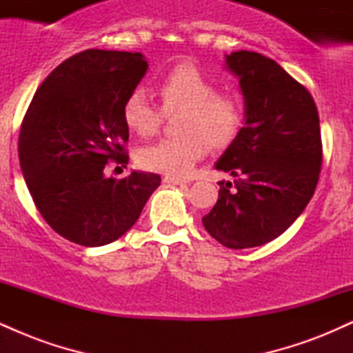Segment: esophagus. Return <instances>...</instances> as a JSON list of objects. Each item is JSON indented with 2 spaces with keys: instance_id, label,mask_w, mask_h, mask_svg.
I'll return each mask as SVG.
<instances>
[{
  "instance_id": "esophagus-1",
  "label": "esophagus",
  "mask_w": 353,
  "mask_h": 353,
  "mask_svg": "<svg viewBox=\"0 0 353 353\" xmlns=\"http://www.w3.org/2000/svg\"><path fill=\"white\" fill-rule=\"evenodd\" d=\"M164 182H168V184H174V185H182V184H188L189 181L182 179V177H176V176H165L164 177Z\"/></svg>"
}]
</instances>
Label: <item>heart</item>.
<instances>
[{"instance_id": "1", "label": "heart", "mask_w": 353, "mask_h": 353, "mask_svg": "<svg viewBox=\"0 0 353 353\" xmlns=\"http://www.w3.org/2000/svg\"><path fill=\"white\" fill-rule=\"evenodd\" d=\"M163 111H179L174 131L139 149L137 161L149 171L185 176L194 164L212 148H228L244 129L245 103L236 92L219 91L217 83L190 64H181L157 81ZM163 111L144 89H134L123 103L124 124L137 136L156 134L163 123Z\"/></svg>"}]
</instances>
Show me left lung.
I'll use <instances>...</instances> for the list:
<instances>
[{"mask_svg": "<svg viewBox=\"0 0 353 353\" xmlns=\"http://www.w3.org/2000/svg\"><path fill=\"white\" fill-rule=\"evenodd\" d=\"M245 99L244 129L216 163L234 182H219V199L202 217L229 249L274 241L302 214L317 188L322 137L315 101L274 59L236 51L225 59Z\"/></svg>", "mask_w": 353, "mask_h": 353, "instance_id": "left-lung-1", "label": "left lung"}]
</instances>
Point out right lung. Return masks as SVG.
<instances>
[{
  "label": "right lung",
  "instance_id": "obj_1",
  "mask_svg": "<svg viewBox=\"0 0 353 353\" xmlns=\"http://www.w3.org/2000/svg\"><path fill=\"white\" fill-rule=\"evenodd\" d=\"M145 71L141 52H78L43 81L24 114L18 143L24 181L44 221L74 244L114 242L161 184L154 172L106 176L109 163L125 168L129 161L123 103Z\"/></svg>",
  "mask_w": 353,
  "mask_h": 353
}]
</instances>
